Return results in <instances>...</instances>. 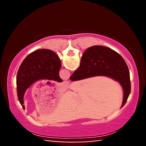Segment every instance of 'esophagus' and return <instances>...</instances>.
<instances>
[{
  "label": "esophagus",
  "instance_id": "1",
  "mask_svg": "<svg viewBox=\"0 0 146 146\" xmlns=\"http://www.w3.org/2000/svg\"><path fill=\"white\" fill-rule=\"evenodd\" d=\"M64 85L68 86V85L69 84V82H64Z\"/></svg>",
  "mask_w": 146,
  "mask_h": 146
}]
</instances>
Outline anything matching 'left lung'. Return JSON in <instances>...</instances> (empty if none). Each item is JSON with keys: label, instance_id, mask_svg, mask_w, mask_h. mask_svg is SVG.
<instances>
[{"label": "left lung", "instance_id": "8db88e82", "mask_svg": "<svg viewBox=\"0 0 146 146\" xmlns=\"http://www.w3.org/2000/svg\"><path fill=\"white\" fill-rule=\"evenodd\" d=\"M61 66L57 55L49 49H38L26 56L20 66L17 75V95L24 110V93L32 84L41 79L62 82L59 76Z\"/></svg>", "mask_w": 146, "mask_h": 146}]
</instances>
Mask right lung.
Instances as JSON below:
<instances>
[{"label":"right lung","mask_w":146,"mask_h":146,"mask_svg":"<svg viewBox=\"0 0 146 146\" xmlns=\"http://www.w3.org/2000/svg\"><path fill=\"white\" fill-rule=\"evenodd\" d=\"M95 76H109L120 84L123 90L122 108L131 92V82L129 69L122 56L113 49L102 46L86 49L80 66L70 79L75 81Z\"/></svg>","instance_id":"1"}]
</instances>
